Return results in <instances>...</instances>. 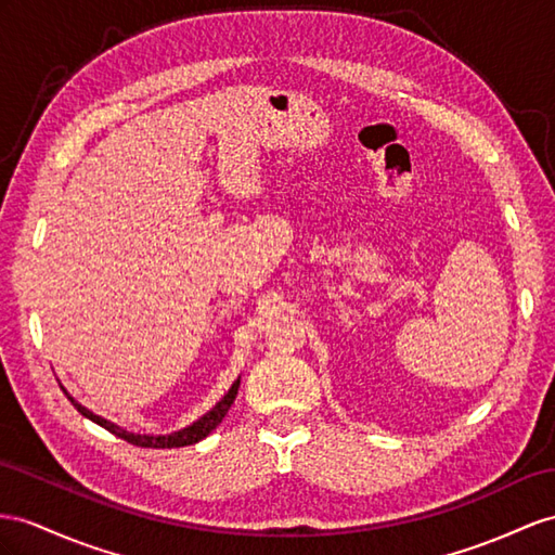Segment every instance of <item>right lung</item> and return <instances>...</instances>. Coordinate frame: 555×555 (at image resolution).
Listing matches in <instances>:
<instances>
[{"label": "right lung", "mask_w": 555, "mask_h": 555, "mask_svg": "<svg viewBox=\"0 0 555 555\" xmlns=\"http://www.w3.org/2000/svg\"><path fill=\"white\" fill-rule=\"evenodd\" d=\"M238 385H241V377L230 387V391H227V393L222 396V399L208 410V413H206L204 417H198V420L192 422L190 426H184V429L173 431V434H166V436L131 434V431H126V429H121V426H117L115 422H109V420H105V417H101V415H93L89 408H83L81 403H77V401L73 399V396L67 393L65 387H61V389L65 391L69 403H73L83 417H89L91 422L101 424L103 429H107L109 434H115V436H119V438H124V440H129V443H133V446H138V448H184V446L198 443V440L206 438V436H208L212 429H216V426L224 420V415L230 413V408L234 405V399H236V393H238Z\"/></svg>", "instance_id": "right-lung-1"}]
</instances>
